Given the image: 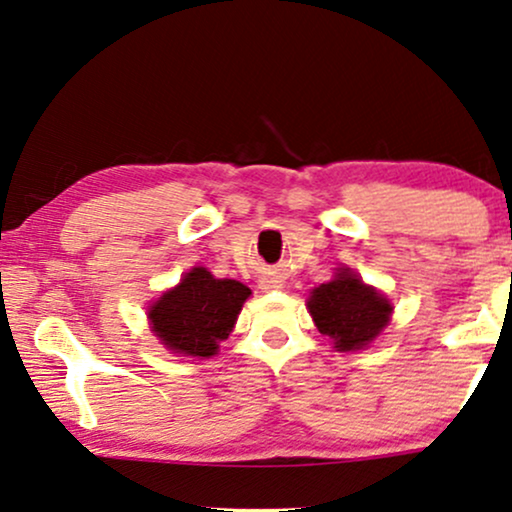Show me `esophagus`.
I'll return each instance as SVG.
<instances>
[{
  "mask_svg": "<svg viewBox=\"0 0 512 512\" xmlns=\"http://www.w3.org/2000/svg\"><path fill=\"white\" fill-rule=\"evenodd\" d=\"M283 283L279 279H274V276H267V279L260 281V288L262 291H279Z\"/></svg>",
  "mask_w": 512,
  "mask_h": 512,
  "instance_id": "esophagus-1",
  "label": "esophagus"
}]
</instances>
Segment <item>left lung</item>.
I'll list each match as a JSON object with an SVG mask.
<instances>
[{
  "label": "left lung",
  "mask_w": 512,
  "mask_h": 512,
  "mask_svg": "<svg viewBox=\"0 0 512 512\" xmlns=\"http://www.w3.org/2000/svg\"><path fill=\"white\" fill-rule=\"evenodd\" d=\"M307 310L319 334L329 336L341 353H348L367 348L384 331L393 307L377 288L367 286L348 267H341L334 279L312 291Z\"/></svg>",
  "instance_id": "8db88e82"
}]
</instances>
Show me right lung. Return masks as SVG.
<instances>
[{
    "label": "right lung",
    "mask_w": 512,
    "mask_h": 512,
    "mask_svg": "<svg viewBox=\"0 0 512 512\" xmlns=\"http://www.w3.org/2000/svg\"><path fill=\"white\" fill-rule=\"evenodd\" d=\"M250 298V288L233 279H214L205 267H193L181 283L147 310L152 331L164 348L178 355L212 357L226 341Z\"/></svg>",
    "instance_id": "add662e5"
}]
</instances>
